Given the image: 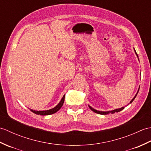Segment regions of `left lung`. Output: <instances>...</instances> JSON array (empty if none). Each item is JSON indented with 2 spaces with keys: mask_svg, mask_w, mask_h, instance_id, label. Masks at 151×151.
I'll use <instances>...</instances> for the list:
<instances>
[{
  "mask_svg": "<svg viewBox=\"0 0 151 151\" xmlns=\"http://www.w3.org/2000/svg\"><path fill=\"white\" fill-rule=\"evenodd\" d=\"M135 52H136V50H135ZM136 55H137V56L138 57V56H137V53H136ZM138 93V92H137ZM136 95H135V97H134L133 99H132V100L130 101V103H132V101L134 100V99L136 98ZM89 108L91 109V110L93 111H94L95 113H97V114H101V115H106V114H109V112H110V113H111V114H114L115 112H119V111H121V110H123V109L124 108V107H122V108H119V109H116V110H112V111H97V110H95V109H93V108H92L91 106H89Z\"/></svg>",
  "mask_w": 151,
  "mask_h": 151,
  "instance_id": "left-lung-1",
  "label": "left lung"
}]
</instances>
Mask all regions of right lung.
<instances>
[{
	"instance_id": "right-lung-1",
	"label": "right lung",
	"mask_w": 151,
	"mask_h": 151,
	"mask_svg": "<svg viewBox=\"0 0 151 151\" xmlns=\"http://www.w3.org/2000/svg\"><path fill=\"white\" fill-rule=\"evenodd\" d=\"M64 99H65V95H63V97H62V100L60 102V103L58 104L56 107H54V108L50 109V110H45V111H35L33 110H30L31 111H32L33 113L37 114V115H50L56 113V111H58L61 108V107L62 106V105L63 104L64 102Z\"/></svg>"
}]
</instances>
